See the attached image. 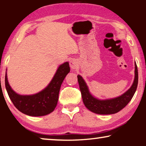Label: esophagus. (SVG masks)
<instances>
[{
	"label": "esophagus",
	"mask_w": 146,
	"mask_h": 146,
	"mask_svg": "<svg viewBox=\"0 0 146 146\" xmlns=\"http://www.w3.org/2000/svg\"><path fill=\"white\" fill-rule=\"evenodd\" d=\"M70 66L71 70H75L78 68V62L76 61L75 59H73V60H71L70 61Z\"/></svg>",
	"instance_id": "esophagus-1"
}]
</instances>
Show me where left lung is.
I'll return each mask as SVG.
<instances>
[{"label":"left lung","instance_id":"obj_1","mask_svg":"<svg viewBox=\"0 0 146 146\" xmlns=\"http://www.w3.org/2000/svg\"><path fill=\"white\" fill-rule=\"evenodd\" d=\"M135 78L131 88L119 97L109 99L100 100L93 97L82 76L78 75L79 87L82 94L83 102L86 107L91 112L99 115L115 114L125 108L131 100L137 88L138 75L136 63H135Z\"/></svg>","mask_w":146,"mask_h":146}]
</instances>
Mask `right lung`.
Here are the masks:
<instances>
[{"instance_id":"right-lung-1","label":"right lung","mask_w":146,"mask_h":146,"mask_svg":"<svg viewBox=\"0 0 146 146\" xmlns=\"http://www.w3.org/2000/svg\"><path fill=\"white\" fill-rule=\"evenodd\" d=\"M70 71L68 62L60 64L49 84L40 92L33 95L17 93L9 84L6 72L5 86L9 98L19 111L31 117L45 116L53 112L56 108L61 84Z\"/></svg>"}]
</instances>
